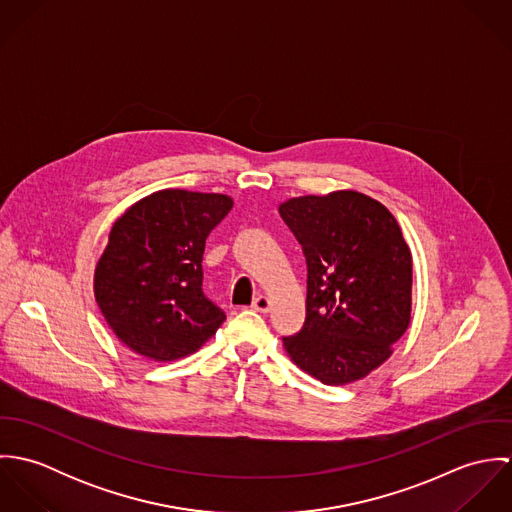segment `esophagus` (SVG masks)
<instances>
[{
	"instance_id": "1",
	"label": "esophagus",
	"mask_w": 512,
	"mask_h": 512,
	"mask_svg": "<svg viewBox=\"0 0 512 512\" xmlns=\"http://www.w3.org/2000/svg\"><path fill=\"white\" fill-rule=\"evenodd\" d=\"M252 307H254L256 311H260V313H268V309H270V299H268L266 295H258V297L254 299Z\"/></svg>"
}]
</instances>
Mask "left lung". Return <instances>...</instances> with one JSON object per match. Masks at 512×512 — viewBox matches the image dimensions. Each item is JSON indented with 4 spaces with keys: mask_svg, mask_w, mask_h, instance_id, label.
I'll return each mask as SVG.
<instances>
[{
    "mask_svg": "<svg viewBox=\"0 0 512 512\" xmlns=\"http://www.w3.org/2000/svg\"><path fill=\"white\" fill-rule=\"evenodd\" d=\"M307 264L305 323L284 337L293 363L323 384L382 365L410 325L412 254L390 211L357 191L280 205Z\"/></svg>",
    "mask_w": 512,
    "mask_h": 512,
    "instance_id": "left-lung-1",
    "label": "left lung"
}]
</instances>
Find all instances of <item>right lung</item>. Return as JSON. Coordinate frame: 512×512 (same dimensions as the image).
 I'll use <instances>...</instances> for the list:
<instances>
[{"label":"right lung","mask_w":512,"mask_h":512,"mask_svg":"<svg viewBox=\"0 0 512 512\" xmlns=\"http://www.w3.org/2000/svg\"><path fill=\"white\" fill-rule=\"evenodd\" d=\"M232 209L219 193L165 189L114 222L94 274L96 303L134 353L167 363L209 341L224 311L203 292V252Z\"/></svg>","instance_id":"add662e5"}]
</instances>
